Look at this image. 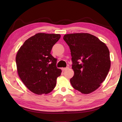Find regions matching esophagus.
<instances>
[{
    "mask_svg": "<svg viewBox=\"0 0 122 122\" xmlns=\"http://www.w3.org/2000/svg\"><path fill=\"white\" fill-rule=\"evenodd\" d=\"M68 69H69V68H68V67H66V68H61L62 70V71H65V70H66Z\"/></svg>",
    "mask_w": 122,
    "mask_h": 122,
    "instance_id": "1",
    "label": "esophagus"
}]
</instances>
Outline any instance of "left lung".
I'll list each match as a JSON object with an SVG mask.
<instances>
[{"label": "left lung", "instance_id": "obj_1", "mask_svg": "<svg viewBox=\"0 0 122 122\" xmlns=\"http://www.w3.org/2000/svg\"><path fill=\"white\" fill-rule=\"evenodd\" d=\"M65 41L72 56L74 71L72 86L84 94L93 92L105 80L110 68V54L106 44L87 33L65 35Z\"/></svg>", "mask_w": 122, "mask_h": 122}]
</instances>
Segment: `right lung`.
Masks as SVG:
<instances>
[{
	"mask_svg": "<svg viewBox=\"0 0 122 122\" xmlns=\"http://www.w3.org/2000/svg\"><path fill=\"white\" fill-rule=\"evenodd\" d=\"M61 38L59 34L38 33L26 40L18 50L16 62L18 75L25 86L37 95L47 94L56 86L61 70L50 54Z\"/></svg>",
	"mask_w": 122,
	"mask_h": 122,
	"instance_id": "right-lung-1",
	"label": "right lung"
}]
</instances>
